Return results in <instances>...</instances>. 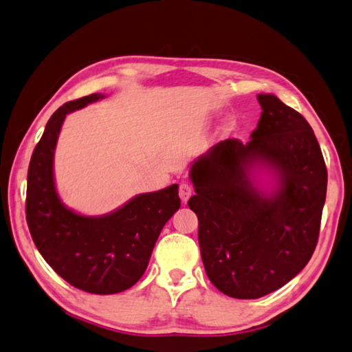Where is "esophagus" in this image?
<instances>
[{
	"mask_svg": "<svg viewBox=\"0 0 352 352\" xmlns=\"http://www.w3.org/2000/svg\"><path fill=\"white\" fill-rule=\"evenodd\" d=\"M191 195H193V187H191V185L187 184V182L181 184V187H179V197H181V201L184 204H187V201L191 197Z\"/></svg>",
	"mask_w": 352,
	"mask_h": 352,
	"instance_id": "esophagus-1",
	"label": "esophagus"
}]
</instances>
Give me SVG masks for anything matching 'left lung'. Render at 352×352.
Masks as SVG:
<instances>
[{"instance_id": "obj_1", "label": "left lung", "mask_w": 352, "mask_h": 352, "mask_svg": "<svg viewBox=\"0 0 352 352\" xmlns=\"http://www.w3.org/2000/svg\"><path fill=\"white\" fill-rule=\"evenodd\" d=\"M248 142L225 139L190 168L199 247L211 283L234 299H258L305 268L319 239L328 173L314 131L274 95ZM270 170V192L254 176Z\"/></svg>"}]
</instances>
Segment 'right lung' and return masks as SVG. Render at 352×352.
Segmentation results:
<instances>
[{
    "mask_svg": "<svg viewBox=\"0 0 352 352\" xmlns=\"http://www.w3.org/2000/svg\"><path fill=\"white\" fill-rule=\"evenodd\" d=\"M102 98L94 94L70 101L49 119L30 159L25 219L38 251L65 282L91 294H116L141 279L181 199L173 184L102 216L79 214L63 204L53 176L59 131L69 113Z\"/></svg>",
    "mask_w": 352,
    "mask_h": 352,
    "instance_id": "add662e5",
    "label": "right lung"
}]
</instances>
